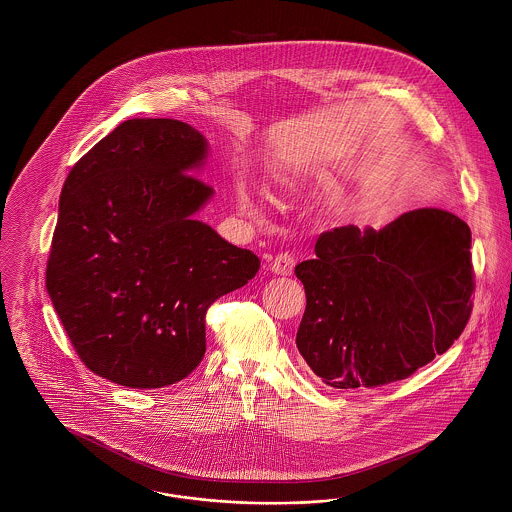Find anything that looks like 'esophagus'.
<instances>
[{"label": "esophagus", "instance_id": "1", "mask_svg": "<svg viewBox=\"0 0 512 512\" xmlns=\"http://www.w3.org/2000/svg\"><path fill=\"white\" fill-rule=\"evenodd\" d=\"M270 270L278 276H289L295 270V257L291 253H278L270 264Z\"/></svg>", "mask_w": 512, "mask_h": 512}]
</instances>
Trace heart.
Returning <instances> with one entry per match:
<instances>
[{
  "label": "heart",
  "instance_id": "1",
  "mask_svg": "<svg viewBox=\"0 0 512 512\" xmlns=\"http://www.w3.org/2000/svg\"><path fill=\"white\" fill-rule=\"evenodd\" d=\"M238 201L242 204V208H246V210H248L249 214H259V212H257L255 202L251 201V197L248 195V191L240 189V191H238Z\"/></svg>",
  "mask_w": 512,
  "mask_h": 512
}]
</instances>
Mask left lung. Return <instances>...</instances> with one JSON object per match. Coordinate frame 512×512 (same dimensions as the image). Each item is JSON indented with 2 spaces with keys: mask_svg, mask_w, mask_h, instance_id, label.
Instances as JSON below:
<instances>
[{
  "mask_svg": "<svg viewBox=\"0 0 512 512\" xmlns=\"http://www.w3.org/2000/svg\"><path fill=\"white\" fill-rule=\"evenodd\" d=\"M471 231L420 208L381 231L355 225L317 238L296 264L306 311L296 347L323 383L375 388L411 377L460 338L473 310Z\"/></svg>",
  "mask_w": 512,
  "mask_h": 512,
  "instance_id": "1",
  "label": "left lung"
}]
</instances>
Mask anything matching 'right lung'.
I'll use <instances>...</instances> for the list:
<instances>
[{"label": "right lung", "mask_w": 512, "mask_h": 512, "mask_svg": "<svg viewBox=\"0 0 512 512\" xmlns=\"http://www.w3.org/2000/svg\"><path fill=\"white\" fill-rule=\"evenodd\" d=\"M206 140L171 118L118 125L62 189L47 291L84 366L129 388L186 379L206 353V311L261 261L193 219L212 197L191 169Z\"/></svg>", "instance_id": "add662e5"}]
</instances>
